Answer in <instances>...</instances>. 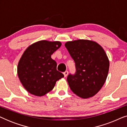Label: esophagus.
I'll return each mask as SVG.
<instances>
[{"label": "esophagus", "mask_w": 127, "mask_h": 127, "mask_svg": "<svg viewBox=\"0 0 127 127\" xmlns=\"http://www.w3.org/2000/svg\"><path fill=\"white\" fill-rule=\"evenodd\" d=\"M64 76L66 77V76H67V74H68V71L67 70H66L65 72H64Z\"/></svg>", "instance_id": "obj_1"}]
</instances>
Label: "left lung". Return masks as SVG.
Masks as SVG:
<instances>
[{"mask_svg": "<svg viewBox=\"0 0 127 127\" xmlns=\"http://www.w3.org/2000/svg\"><path fill=\"white\" fill-rule=\"evenodd\" d=\"M65 46L75 62V73L67 77L70 90L82 98L94 96L108 74L109 61L105 51L98 43L87 40L67 41Z\"/></svg>", "mask_w": 127, "mask_h": 127, "instance_id": "8db88e82", "label": "left lung"}]
</instances>
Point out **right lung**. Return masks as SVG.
<instances>
[{
  "instance_id": "1",
  "label": "right lung",
  "mask_w": 127,
  "mask_h": 127,
  "mask_svg": "<svg viewBox=\"0 0 127 127\" xmlns=\"http://www.w3.org/2000/svg\"><path fill=\"white\" fill-rule=\"evenodd\" d=\"M61 46L60 41L41 40L31 45L22 55L17 72L21 83L31 94L43 96L64 77L57 70V62L51 55Z\"/></svg>"
}]
</instances>
